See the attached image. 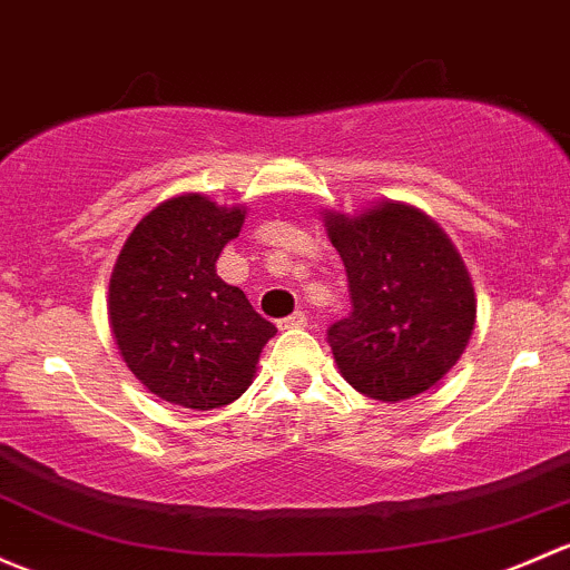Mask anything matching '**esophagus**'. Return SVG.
Returning a JSON list of instances; mask_svg holds the SVG:
<instances>
[{
    "label": "esophagus",
    "mask_w": 570,
    "mask_h": 570,
    "mask_svg": "<svg viewBox=\"0 0 570 570\" xmlns=\"http://www.w3.org/2000/svg\"><path fill=\"white\" fill-rule=\"evenodd\" d=\"M278 327L281 331H295V327H308V316L303 314V311H295V314L284 316V320H278Z\"/></svg>",
    "instance_id": "esophagus-1"
}]
</instances>
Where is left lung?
<instances>
[{"label":"left lung","mask_w":570,"mask_h":570,"mask_svg":"<svg viewBox=\"0 0 570 570\" xmlns=\"http://www.w3.org/2000/svg\"><path fill=\"white\" fill-rule=\"evenodd\" d=\"M350 281L352 311L327 331L355 391L401 401L456 365L475 327V292L445 232L415 207L385 202L346 218L325 215Z\"/></svg>","instance_id":"8db88e82"}]
</instances>
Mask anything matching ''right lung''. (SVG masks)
<instances>
[{"label":"right lung","instance_id":"right-lung-1","mask_svg":"<svg viewBox=\"0 0 570 570\" xmlns=\"http://www.w3.org/2000/svg\"><path fill=\"white\" fill-rule=\"evenodd\" d=\"M243 220L239 207L177 196L144 215L114 265V338L136 380L171 404H232L248 391L262 346L275 335L273 322L215 269Z\"/></svg>","mask_w":570,"mask_h":570}]
</instances>
